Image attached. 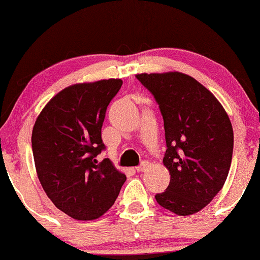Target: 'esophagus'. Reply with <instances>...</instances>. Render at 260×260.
<instances>
[{
  "label": "esophagus",
  "mask_w": 260,
  "mask_h": 260,
  "mask_svg": "<svg viewBox=\"0 0 260 260\" xmlns=\"http://www.w3.org/2000/svg\"><path fill=\"white\" fill-rule=\"evenodd\" d=\"M148 168H149V162L148 161H144L143 164L140 165V167L136 168V171H138V173H143V171H145L146 169H148Z\"/></svg>",
  "instance_id": "esophagus-1"
}]
</instances>
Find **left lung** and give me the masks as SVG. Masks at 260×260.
<instances>
[{
    "label": "left lung",
    "instance_id": "1",
    "mask_svg": "<svg viewBox=\"0 0 260 260\" xmlns=\"http://www.w3.org/2000/svg\"><path fill=\"white\" fill-rule=\"evenodd\" d=\"M136 79L154 95L164 119L162 162L170 183L155 199L179 216L198 213L228 176L234 145L228 114L207 87L183 72L138 74Z\"/></svg>",
    "mask_w": 260,
    "mask_h": 260
}]
</instances>
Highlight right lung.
I'll return each mask as SVG.
<instances>
[{"label":"right lung","instance_id":"1","mask_svg":"<svg viewBox=\"0 0 260 260\" xmlns=\"http://www.w3.org/2000/svg\"><path fill=\"white\" fill-rule=\"evenodd\" d=\"M121 79L68 86L46 104L32 129V152L42 188L76 220L100 218L114 205L126 175L109 159L101 139L105 112Z\"/></svg>","mask_w":260,"mask_h":260}]
</instances>
